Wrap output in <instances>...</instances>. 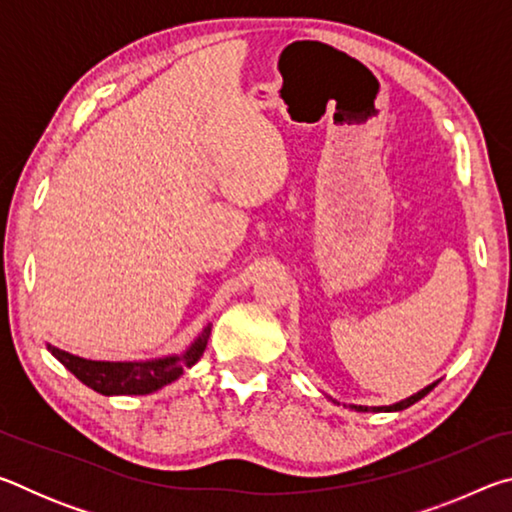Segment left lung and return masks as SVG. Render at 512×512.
<instances>
[{"mask_svg": "<svg viewBox=\"0 0 512 512\" xmlns=\"http://www.w3.org/2000/svg\"><path fill=\"white\" fill-rule=\"evenodd\" d=\"M433 386L436 384H429L427 388H422L420 393H415V395H411V397H406V400H402V402H397V404H393V406H352L354 411H402V409H409L411 404H415L418 400H422L424 395H427L429 391H433Z\"/></svg>", "mask_w": 512, "mask_h": 512, "instance_id": "1", "label": "left lung"}]
</instances>
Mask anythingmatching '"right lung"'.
<instances>
[{"mask_svg": "<svg viewBox=\"0 0 512 512\" xmlns=\"http://www.w3.org/2000/svg\"><path fill=\"white\" fill-rule=\"evenodd\" d=\"M210 332L212 325H207L185 354H173V357L153 361H90L58 350L54 345H47V350L76 379L101 395H149L176 381L185 368H192L203 357Z\"/></svg>", "mask_w": 512, "mask_h": 512, "instance_id": "right-lung-1", "label": "right lung"}]
</instances>
